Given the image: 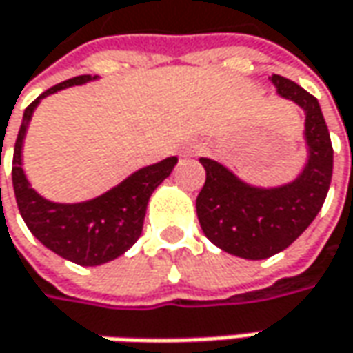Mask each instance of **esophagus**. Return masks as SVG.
<instances>
[{
	"instance_id": "esophagus-1",
	"label": "esophagus",
	"mask_w": 353,
	"mask_h": 353,
	"mask_svg": "<svg viewBox=\"0 0 353 353\" xmlns=\"http://www.w3.org/2000/svg\"><path fill=\"white\" fill-rule=\"evenodd\" d=\"M202 151V147L198 145V143H190V145H186L183 149V157H194L198 155Z\"/></svg>"
}]
</instances>
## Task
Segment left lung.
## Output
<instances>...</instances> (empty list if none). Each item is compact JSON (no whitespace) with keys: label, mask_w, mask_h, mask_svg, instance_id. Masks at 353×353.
I'll list each match as a JSON object with an SVG mask.
<instances>
[{"label":"left lung","mask_w":353,"mask_h":353,"mask_svg":"<svg viewBox=\"0 0 353 353\" xmlns=\"http://www.w3.org/2000/svg\"><path fill=\"white\" fill-rule=\"evenodd\" d=\"M281 98L305 112L306 163L289 183L257 186L225 165L200 157L206 183L196 198L204 236L216 248L241 259H267L287 250L322 208L332 181L334 151L319 100L289 78L273 74Z\"/></svg>","instance_id":"1"}]
</instances>
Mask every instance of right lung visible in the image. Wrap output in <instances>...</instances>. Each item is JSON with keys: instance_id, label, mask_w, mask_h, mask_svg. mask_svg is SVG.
Returning <instances> with one entry per match:
<instances>
[{"instance_id": "add662e5", "label": "right lung", "mask_w": 353, "mask_h": 353, "mask_svg": "<svg viewBox=\"0 0 353 353\" xmlns=\"http://www.w3.org/2000/svg\"><path fill=\"white\" fill-rule=\"evenodd\" d=\"M100 76H76L48 88L23 114L19 135L13 149V190L21 218L47 250L84 267L114 261L139 239L149 198L169 176L176 157L137 169L128 179L84 202H52L34 190L23 169V143L34 110L43 98L61 90L82 86Z\"/></svg>"}]
</instances>
